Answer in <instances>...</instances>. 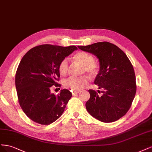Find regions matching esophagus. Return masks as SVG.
Masks as SVG:
<instances>
[{
	"label": "esophagus",
	"instance_id": "34e87169",
	"mask_svg": "<svg viewBox=\"0 0 152 152\" xmlns=\"http://www.w3.org/2000/svg\"><path fill=\"white\" fill-rule=\"evenodd\" d=\"M79 93H80L79 91H72V95H76L77 94H79Z\"/></svg>",
	"mask_w": 152,
	"mask_h": 152
}]
</instances>
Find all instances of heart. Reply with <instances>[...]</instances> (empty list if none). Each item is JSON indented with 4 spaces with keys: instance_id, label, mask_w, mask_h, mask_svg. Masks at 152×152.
<instances>
[{
    "instance_id": "obj_1",
    "label": "heart",
    "mask_w": 152,
    "mask_h": 152,
    "mask_svg": "<svg viewBox=\"0 0 152 152\" xmlns=\"http://www.w3.org/2000/svg\"><path fill=\"white\" fill-rule=\"evenodd\" d=\"M73 59L81 64L82 72H86L91 76L96 75L99 72V66L94 62V58L90 53L85 52H79L73 56ZM68 61L67 59H63L58 65V71L61 76H64L67 74ZM88 83V77L86 76L80 77H70L64 82V86L67 89L72 91H79L83 86Z\"/></svg>"
}]
</instances>
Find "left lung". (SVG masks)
Masks as SVG:
<instances>
[{"instance_id": "1", "label": "left lung", "mask_w": 152, "mask_h": 152, "mask_svg": "<svg viewBox=\"0 0 152 152\" xmlns=\"http://www.w3.org/2000/svg\"><path fill=\"white\" fill-rule=\"evenodd\" d=\"M77 47L99 58L100 70L94 83L104 90H88L90 98L86 103V110L102 122L119 119L130 109L136 92L134 71L128 57L118 47L107 42ZM100 92L102 96L97 94Z\"/></svg>"}]
</instances>
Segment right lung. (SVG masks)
I'll use <instances>...</instances> for the list:
<instances>
[{"label": "right lung", "instance_id": "right-lung-1", "mask_svg": "<svg viewBox=\"0 0 152 152\" xmlns=\"http://www.w3.org/2000/svg\"><path fill=\"white\" fill-rule=\"evenodd\" d=\"M77 48L49 44L32 48L23 56L16 73L15 84L22 110L37 123L48 125L59 118L72 96L68 90L56 95L50 87L61 86L58 65Z\"/></svg>", "mask_w": 152, "mask_h": 152}]
</instances>
